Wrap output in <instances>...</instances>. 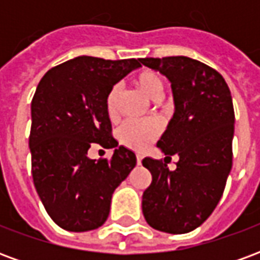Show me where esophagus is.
Instances as JSON below:
<instances>
[{
  "label": "esophagus",
  "instance_id": "obj_1",
  "mask_svg": "<svg viewBox=\"0 0 260 260\" xmlns=\"http://www.w3.org/2000/svg\"><path fill=\"white\" fill-rule=\"evenodd\" d=\"M142 158H143V157H142L141 154H136V163L141 164L142 163Z\"/></svg>",
  "mask_w": 260,
  "mask_h": 260
}]
</instances>
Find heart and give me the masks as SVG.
I'll return each mask as SVG.
<instances>
[{
    "instance_id": "b5f03b06",
    "label": "heart",
    "mask_w": 260,
    "mask_h": 260,
    "mask_svg": "<svg viewBox=\"0 0 260 260\" xmlns=\"http://www.w3.org/2000/svg\"><path fill=\"white\" fill-rule=\"evenodd\" d=\"M134 82L149 99H152L153 102H160L163 99L166 86H164L163 78L156 71L143 69L136 75ZM119 94H121V87L119 85H114L106 97V110L111 118H114L118 113ZM161 126L157 121L139 122V121L129 119V121H125L117 129V138L125 146L131 147L134 150H143L157 138Z\"/></svg>"
}]
</instances>
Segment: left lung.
Wrapping results in <instances>:
<instances>
[{"instance_id": "left-lung-1", "label": "left lung", "mask_w": 260, "mask_h": 260, "mask_svg": "<svg viewBox=\"0 0 260 260\" xmlns=\"http://www.w3.org/2000/svg\"><path fill=\"white\" fill-rule=\"evenodd\" d=\"M142 64L171 83L175 111L157 147L166 158L178 156L174 171L161 160H142L152 174L142 210L154 230L185 234L206 221L225 188L233 166V97L216 69L189 57L143 58Z\"/></svg>"}]
</instances>
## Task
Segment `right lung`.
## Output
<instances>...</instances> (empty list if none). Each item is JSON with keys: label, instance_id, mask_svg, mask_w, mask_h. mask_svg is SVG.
<instances>
[{"label": "right lung", "instance_id": "right-lung-1", "mask_svg": "<svg viewBox=\"0 0 260 260\" xmlns=\"http://www.w3.org/2000/svg\"><path fill=\"white\" fill-rule=\"evenodd\" d=\"M141 62L80 55L50 69L37 85L29 136L31 175L48 216L61 229L82 233L103 225L115 188L136 166L135 153L111 135L106 97ZM93 143L114 148L113 157L87 158Z\"/></svg>", "mask_w": 260, "mask_h": 260}]
</instances>
